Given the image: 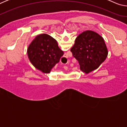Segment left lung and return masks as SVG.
Wrapping results in <instances>:
<instances>
[{"instance_id":"obj_1","label":"left lung","mask_w":127,"mask_h":127,"mask_svg":"<svg viewBox=\"0 0 127 127\" xmlns=\"http://www.w3.org/2000/svg\"><path fill=\"white\" fill-rule=\"evenodd\" d=\"M70 51L78 61L80 69L86 73L98 68L108 54L104 38L97 33L89 30L77 36Z\"/></svg>"}]
</instances>
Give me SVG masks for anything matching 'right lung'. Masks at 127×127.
<instances>
[{"instance_id":"1","label":"right lung","mask_w":127,"mask_h":127,"mask_svg":"<svg viewBox=\"0 0 127 127\" xmlns=\"http://www.w3.org/2000/svg\"><path fill=\"white\" fill-rule=\"evenodd\" d=\"M31 63L37 69L49 73L58 63L64 53L59 48L57 41L48 34L36 36L27 49Z\"/></svg>"}]
</instances>
